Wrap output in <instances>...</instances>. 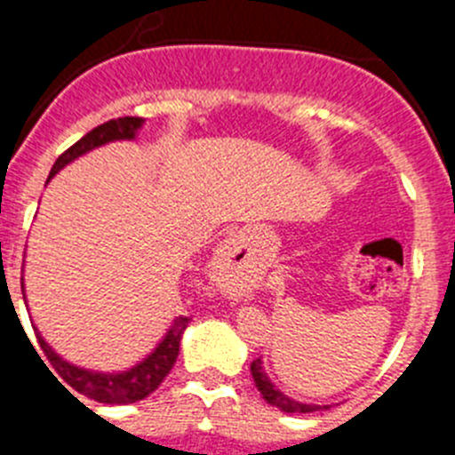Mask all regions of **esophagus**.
<instances>
[{"label": "esophagus", "mask_w": 455, "mask_h": 455, "mask_svg": "<svg viewBox=\"0 0 455 455\" xmlns=\"http://www.w3.org/2000/svg\"><path fill=\"white\" fill-rule=\"evenodd\" d=\"M239 248H243V246H241V235H232L230 239H228L223 243V252H225V255H232V252H236V251H239Z\"/></svg>", "instance_id": "esophagus-1"}]
</instances>
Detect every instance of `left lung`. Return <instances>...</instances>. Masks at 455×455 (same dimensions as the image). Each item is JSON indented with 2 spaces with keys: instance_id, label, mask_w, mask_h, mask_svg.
<instances>
[{
  "instance_id": "8db88e82",
  "label": "left lung",
  "mask_w": 455,
  "mask_h": 455,
  "mask_svg": "<svg viewBox=\"0 0 455 455\" xmlns=\"http://www.w3.org/2000/svg\"><path fill=\"white\" fill-rule=\"evenodd\" d=\"M251 373L252 378H255V385L257 389L262 392L264 401L271 405H275V408H280L283 412H315V410H321V405H309V403H300V401H293L289 399L287 394H283L280 389H275V385L268 380V376L264 373V367H262V360L257 357V360H252L251 364ZM323 408H328V405H323Z\"/></svg>"
}]
</instances>
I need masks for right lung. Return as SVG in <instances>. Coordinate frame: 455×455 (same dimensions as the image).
Wrapping results in <instances>:
<instances>
[{
    "label": "right lung",
    "instance_id": "obj_1",
    "mask_svg": "<svg viewBox=\"0 0 455 455\" xmlns=\"http://www.w3.org/2000/svg\"><path fill=\"white\" fill-rule=\"evenodd\" d=\"M140 124H143V118L124 116V118L108 120V123L91 130L84 139H79L75 146L68 148V150L56 159V164L52 166L50 180L54 178L56 172L61 171L66 164L75 162L77 156L86 155L92 148H100L104 146V143H111V140L134 139ZM50 180H47V182H50ZM188 321H191L188 316H178V319L172 321L171 328H168L166 337L159 341V347H156L150 355L143 357L136 367L120 373H100L91 371V369L75 367V364L66 363L61 355H56V353L52 351L50 344L40 337L38 331H36V339H38L40 348L45 351L47 360H50L52 367L56 369V373H59V376L66 380V385H70L75 392L84 394V396L98 401V403H136V401L146 399L148 394L155 392V389L164 383V378L171 373L172 364H175V360H178L180 355V339H182V332L187 331ZM52 376H54V373H52ZM56 380H59V378H56Z\"/></svg>",
    "mask_w": 455,
    "mask_h": 455
}]
</instances>
